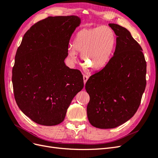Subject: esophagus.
<instances>
[{
  "instance_id": "34e87169",
  "label": "esophagus",
  "mask_w": 158,
  "mask_h": 158,
  "mask_svg": "<svg viewBox=\"0 0 158 158\" xmlns=\"http://www.w3.org/2000/svg\"><path fill=\"white\" fill-rule=\"evenodd\" d=\"M83 79H84V84H85V83H86L87 80H88V76L87 75L84 74V75L83 76Z\"/></svg>"
}]
</instances>
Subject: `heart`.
I'll list each match as a JSON object with an SVG mask.
<instances>
[{
  "label": "heart",
  "instance_id": "obj_1",
  "mask_svg": "<svg viewBox=\"0 0 158 158\" xmlns=\"http://www.w3.org/2000/svg\"><path fill=\"white\" fill-rule=\"evenodd\" d=\"M116 35L111 27L99 26L81 30L76 36L74 45L70 47L69 56L72 61L80 52L84 65L89 69L98 70L106 65L114 47Z\"/></svg>",
  "mask_w": 158,
  "mask_h": 158
}]
</instances>
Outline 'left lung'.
Returning a JSON list of instances; mask_svg holds the SVG:
<instances>
[{"label":"left lung","instance_id":"left-lung-1","mask_svg":"<svg viewBox=\"0 0 158 158\" xmlns=\"http://www.w3.org/2000/svg\"><path fill=\"white\" fill-rule=\"evenodd\" d=\"M115 35L113 56L85 84L89 95L88 120L99 128H113L132 118L140 106L146 85V62L142 49L130 31L109 23Z\"/></svg>","mask_w":158,"mask_h":158}]
</instances>
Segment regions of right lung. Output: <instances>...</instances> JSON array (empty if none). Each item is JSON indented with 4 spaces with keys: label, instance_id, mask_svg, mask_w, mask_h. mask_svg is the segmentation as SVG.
<instances>
[{
    "label": "right lung",
    "instance_id": "right-lung-1",
    "mask_svg": "<svg viewBox=\"0 0 158 158\" xmlns=\"http://www.w3.org/2000/svg\"><path fill=\"white\" fill-rule=\"evenodd\" d=\"M76 16H49L33 25L23 37L12 69L14 98L21 111L45 126L59 125L83 76L66 66L72 34L80 24Z\"/></svg>",
    "mask_w": 158,
    "mask_h": 158
}]
</instances>
